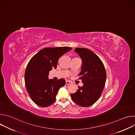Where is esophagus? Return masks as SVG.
Listing matches in <instances>:
<instances>
[{
  "mask_svg": "<svg viewBox=\"0 0 135 135\" xmlns=\"http://www.w3.org/2000/svg\"><path fill=\"white\" fill-rule=\"evenodd\" d=\"M71 83V82L70 81H66V84L67 85H69V84H70Z\"/></svg>",
  "mask_w": 135,
  "mask_h": 135,
  "instance_id": "esophagus-1",
  "label": "esophagus"
}]
</instances>
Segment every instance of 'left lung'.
Here are the masks:
<instances>
[{
  "label": "left lung",
  "instance_id": "left-lung-1",
  "mask_svg": "<svg viewBox=\"0 0 135 135\" xmlns=\"http://www.w3.org/2000/svg\"><path fill=\"white\" fill-rule=\"evenodd\" d=\"M75 51L81 57L82 66L79 76L83 86L70 94L72 100L82 107L94 104L100 98L105 87L106 73L99 57L92 51L85 48H75Z\"/></svg>",
  "mask_w": 135,
  "mask_h": 135
}]
</instances>
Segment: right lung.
Wrapping results in <instances>:
<instances>
[{"mask_svg":"<svg viewBox=\"0 0 135 135\" xmlns=\"http://www.w3.org/2000/svg\"><path fill=\"white\" fill-rule=\"evenodd\" d=\"M71 49L69 47H46L29 61L25 74V84L29 96L36 105L46 107L55 101L57 92L66 81L63 79L49 80V71L56 68L57 60Z\"/></svg>","mask_w":135,"mask_h":135,"instance_id":"right-lung-1","label":"right lung"}]
</instances>
